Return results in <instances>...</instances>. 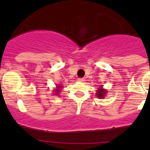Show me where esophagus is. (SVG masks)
Here are the masks:
<instances>
[{
	"instance_id": "1",
	"label": "esophagus",
	"mask_w": 150,
	"mask_h": 150,
	"mask_svg": "<svg viewBox=\"0 0 150 150\" xmlns=\"http://www.w3.org/2000/svg\"><path fill=\"white\" fill-rule=\"evenodd\" d=\"M85 81V80L83 79V78H78V81H79V82H83V81Z\"/></svg>"
}]
</instances>
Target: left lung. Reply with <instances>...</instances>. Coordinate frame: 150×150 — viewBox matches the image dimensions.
<instances>
[{
    "label": "left lung",
    "mask_w": 150,
    "mask_h": 150,
    "mask_svg": "<svg viewBox=\"0 0 150 150\" xmlns=\"http://www.w3.org/2000/svg\"><path fill=\"white\" fill-rule=\"evenodd\" d=\"M107 91H106L105 89L102 88V86H101V87L96 91V95L99 99H103V98H104V96H106V93H107Z\"/></svg>",
    "instance_id": "obj_1"
}]
</instances>
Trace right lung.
Instances as JSON below:
<instances>
[{
  "mask_svg": "<svg viewBox=\"0 0 150 150\" xmlns=\"http://www.w3.org/2000/svg\"><path fill=\"white\" fill-rule=\"evenodd\" d=\"M62 88H63V86H57V88H56L55 91H55V94H57V95L59 94V92H61V90Z\"/></svg>",
  "mask_w": 150,
  "mask_h": 150,
  "instance_id": "1",
  "label": "right lung"
}]
</instances>
